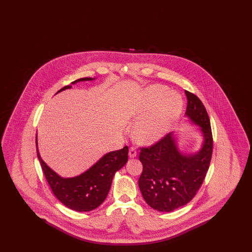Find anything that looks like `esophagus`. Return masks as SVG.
I'll use <instances>...</instances> for the list:
<instances>
[{
    "label": "esophagus",
    "mask_w": 252,
    "mask_h": 252,
    "mask_svg": "<svg viewBox=\"0 0 252 252\" xmlns=\"http://www.w3.org/2000/svg\"><path fill=\"white\" fill-rule=\"evenodd\" d=\"M128 155H129V158H135V157H137V150H136V148L130 147Z\"/></svg>",
    "instance_id": "34e87169"
}]
</instances>
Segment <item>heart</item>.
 <instances>
[{
	"instance_id": "heart-1",
	"label": "heart",
	"mask_w": 252,
	"mask_h": 252,
	"mask_svg": "<svg viewBox=\"0 0 252 252\" xmlns=\"http://www.w3.org/2000/svg\"><path fill=\"white\" fill-rule=\"evenodd\" d=\"M183 108L180 94L170 92L162 85H152L144 90L133 108L132 135L142 145H151L162 139L179 119Z\"/></svg>"
}]
</instances>
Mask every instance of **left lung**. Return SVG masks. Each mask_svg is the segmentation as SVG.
Listing matches in <instances>:
<instances>
[{
  "mask_svg": "<svg viewBox=\"0 0 252 252\" xmlns=\"http://www.w3.org/2000/svg\"><path fill=\"white\" fill-rule=\"evenodd\" d=\"M185 117L201 132L200 148L184 153L178 137L171 132L156 144L142 148L140 161L143 173L139 187L145 202L158 212H172L190 202L200 188L213 153V136L206 108L197 96L185 91Z\"/></svg>",
  "mask_w": 252,
  "mask_h": 252,
  "instance_id": "1",
  "label": "left lung"
}]
</instances>
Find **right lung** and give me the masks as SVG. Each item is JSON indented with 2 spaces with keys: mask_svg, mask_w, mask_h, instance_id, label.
I'll return each mask as SVG.
<instances>
[{
  "mask_svg": "<svg viewBox=\"0 0 252 252\" xmlns=\"http://www.w3.org/2000/svg\"><path fill=\"white\" fill-rule=\"evenodd\" d=\"M94 79L96 78L84 77L73 81L72 85ZM72 85L65 86L57 94L71 89ZM36 145L37 158L54 194L61 203L76 212L93 211L104 202L115 173L125 166L128 157V147L125 146L120 150L105 154L82 174L72 178H63L49 167L41 158L37 147V136Z\"/></svg>",
  "mask_w": 252,
  "mask_h": 252,
  "instance_id": "add662e5",
  "label": "right lung"
}]
</instances>
